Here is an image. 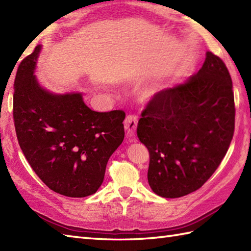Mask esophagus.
Segmentation results:
<instances>
[{
	"label": "esophagus",
	"mask_w": 251,
	"mask_h": 251,
	"mask_svg": "<svg viewBox=\"0 0 251 251\" xmlns=\"http://www.w3.org/2000/svg\"><path fill=\"white\" fill-rule=\"evenodd\" d=\"M125 130L127 137H135L137 132V126H138V119L135 115H128L126 117L124 122Z\"/></svg>",
	"instance_id": "1"
}]
</instances>
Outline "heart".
<instances>
[{
  "mask_svg": "<svg viewBox=\"0 0 251 251\" xmlns=\"http://www.w3.org/2000/svg\"><path fill=\"white\" fill-rule=\"evenodd\" d=\"M159 90H161V85L153 84V85H150V86H148L142 90V96L146 99H152L153 97H155V96L159 93Z\"/></svg>",
  "mask_w": 251,
  "mask_h": 251,
  "instance_id": "b5f03b06",
  "label": "heart"
}]
</instances>
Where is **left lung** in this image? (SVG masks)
I'll return each mask as SVG.
<instances>
[{
  "label": "left lung",
  "mask_w": 251,
  "mask_h": 251,
  "mask_svg": "<svg viewBox=\"0 0 251 251\" xmlns=\"http://www.w3.org/2000/svg\"><path fill=\"white\" fill-rule=\"evenodd\" d=\"M234 125L231 75L207 51L195 75L163 89L141 113L137 136L150 153L148 181L154 193L177 199L199 190L226 156Z\"/></svg>",
  "instance_id": "1"
}]
</instances>
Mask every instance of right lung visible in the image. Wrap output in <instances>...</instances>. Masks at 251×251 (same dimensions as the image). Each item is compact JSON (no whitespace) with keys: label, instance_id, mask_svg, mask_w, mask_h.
Masks as SVG:
<instances>
[{"label":"right lung","instance_id":"add662e5","mask_svg":"<svg viewBox=\"0 0 251 251\" xmlns=\"http://www.w3.org/2000/svg\"><path fill=\"white\" fill-rule=\"evenodd\" d=\"M41 50L37 45L16 74L14 122L19 146L50 190L68 197L92 195L124 140L125 113L93 111L81 92L56 94L44 88L34 74Z\"/></svg>","mask_w":251,"mask_h":251}]
</instances>
